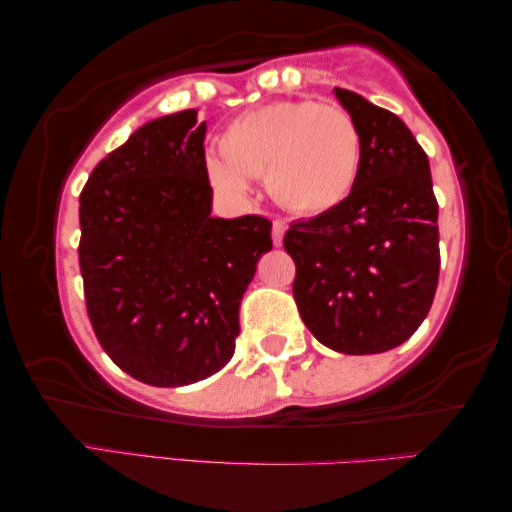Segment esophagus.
Wrapping results in <instances>:
<instances>
[{
	"label": "esophagus",
	"mask_w": 512,
	"mask_h": 512,
	"mask_svg": "<svg viewBox=\"0 0 512 512\" xmlns=\"http://www.w3.org/2000/svg\"><path fill=\"white\" fill-rule=\"evenodd\" d=\"M283 233H286V222H283V220H274V222H272V242H274V247H281Z\"/></svg>",
	"instance_id": "34e87169"
}]
</instances>
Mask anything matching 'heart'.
<instances>
[{
    "label": "heart",
    "mask_w": 512,
    "mask_h": 512,
    "mask_svg": "<svg viewBox=\"0 0 512 512\" xmlns=\"http://www.w3.org/2000/svg\"><path fill=\"white\" fill-rule=\"evenodd\" d=\"M222 158H208V177L226 195H247L267 181L270 195L297 215L331 211L358 174L360 136L345 108L274 102L236 117L224 131Z\"/></svg>",
    "instance_id": "1"
}]
</instances>
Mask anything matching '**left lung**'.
Instances as JSON below:
<instances>
[{"label":"left lung","instance_id":"1","mask_svg":"<svg viewBox=\"0 0 512 512\" xmlns=\"http://www.w3.org/2000/svg\"><path fill=\"white\" fill-rule=\"evenodd\" d=\"M360 136L358 174L331 211L292 222L299 315L324 347L363 356L395 349L429 315L440 274L438 201L420 142L395 113L335 88Z\"/></svg>","mask_w":512,"mask_h":512}]
</instances>
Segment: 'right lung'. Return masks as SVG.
<instances>
[{"label": "right lung", "instance_id": "obj_1", "mask_svg": "<svg viewBox=\"0 0 512 512\" xmlns=\"http://www.w3.org/2000/svg\"><path fill=\"white\" fill-rule=\"evenodd\" d=\"M204 138L195 108L142 124L79 197L92 331L122 372L156 388L229 363L242 295L272 249L267 217H211Z\"/></svg>", "mask_w": 512, "mask_h": 512}]
</instances>
